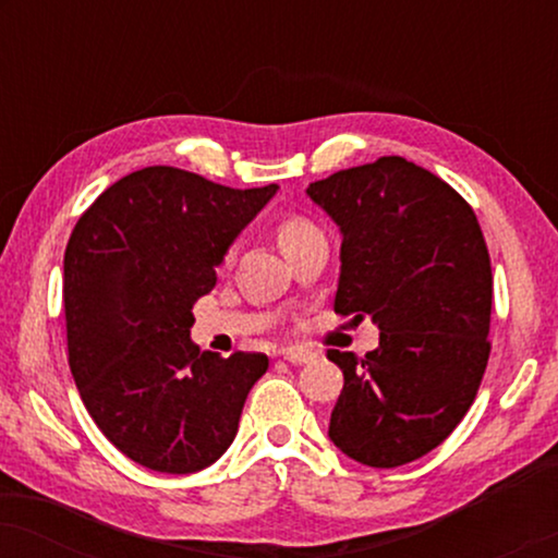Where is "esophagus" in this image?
Here are the masks:
<instances>
[{
	"label": "esophagus",
	"mask_w": 558,
	"mask_h": 558,
	"mask_svg": "<svg viewBox=\"0 0 558 558\" xmlns=\"http://www.w3.org/2000/svg\"><path fill=\"white\" fill-rule=\"evenodd\" d=\"M281 357H284L287 363L292 365H302V363H310L312 357H315V353H312L310 348H302V345H289L281 350Z\"/></svg>",
	"instance_id": "34e87169"
}]
</instances>
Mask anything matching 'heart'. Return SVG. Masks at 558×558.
Returning <instances> with one entry per match:
<instances>
[{
    "label": "heart",
    "instance_id": "1",
    "mask_svg": "<svg viewBox=\"0 0 558 558\" xmlns=\"http://www.w3.org/2000/svg\"><path fill=\"white\" fill-rule=\"evenodd\" d=\"M315 231H317V228L312 226V223H307V220H302V218H287L284 223L279 226V243H281V248L289 246V243H292V241L304 239V235L315 233Z\"/></svg>",
    "mask_w": 558,
    "mask_h": 558
}]
</instances>
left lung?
I'll use <instances>...</instances> for the list:
<instances>
[{"instance_id": "left-lung-1", "label": "left lung", "mask_w": 558, "mask_h": 558, "mask_svg": "<svg viewBox=\"0 0 558 558\" xmlns=\"http://www.w3.org/2000/svg\"><path fill=\"white\" fill-rule=\"evenodd\" d=\"M307 197L342 239L335 312L380 330L365 357L327 350L345 378L327 437L368 468L414 462L462 422L490 355L483 231L460 193L403 157L310 182Z\"/></svg>"}]
</instances>
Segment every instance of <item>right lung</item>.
I'll list each match as a JSON object with an SVG mask.
<instances>
[{
  "label": "right lung",
  "instance_id": "1",
  "mask_svg": "<svg viewBox=\"0 0 558 558\" xmlns=\"http://www.w3.org/2000/svg\"><path fill=\"white\" fill-rule=\"evenodd\" d=\"M277 190L144 167L106 187L73 228L63 258L71 373L104 437L142 468L190 475L235 439L269 357L201 353L193 304Z\"/></svg>",
  "mask_w": 558,
  "mask_h": 558
}]
</instances>
